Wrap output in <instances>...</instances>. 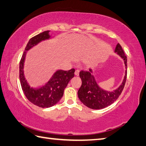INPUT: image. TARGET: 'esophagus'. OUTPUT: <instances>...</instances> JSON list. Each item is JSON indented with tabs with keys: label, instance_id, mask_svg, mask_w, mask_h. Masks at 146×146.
Instances as JSON below:
<instances>
[{
	"label": "esophagus",
	"instance_id": "esophagus-1",
	"mask_svg": "<svg viewBox=\"0 0 146 146\" xmlns=\"http://www.w3.org/2000/svg\"><path fill=\"white\" fill-rule=\"evenodd\" d=\"M79 73H80V70H76L75 71V75L76 76H78L79 75Z\"/></svg>",
	"mask_w": 146,
	"mask_h": 146
}]
</instances>
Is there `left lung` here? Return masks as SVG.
I'll use <instances>...</instances> for the list:
<instances>
[{"label": "left lung", "mask_w": 146, "mask_h": 146, "mask_svg": "<svg viewBox=\"0 0 146 146\" xmlns=\"http://www.w3.org/2000/svg\"><path fill=\"white\" fill-rule=\"evenodd\" d=\"M115 51L123 59L127 69V59L119 43L117 44ZM92 73V70L90 69L89 71H80V77L82 79V84L78 92L79 99L86 107L92 109H101L109 106L115 102L122 94L127 79V70L122 85L116 90L111 92L104 90L99 87Z\"/></svg>", "instance_id": "8db88e82"}]
</instances>
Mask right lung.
I'll return each instance as SVG.
<instances>
[{
  "label": "right lung",
  "instance_id": "right-lung-1",
  "mask_svg": "<svg viewBox=\"0 0 146 146\" xmlns=\"http://www.w3.org/2000/svg\"><path fill=\"white\" fill-rule=\"evenodd\" d=\"M49 31L42 32L30 39L26 45L25 50L19 63V79L24 94L30 102L42 108H48L53 106L60 100L64 94L68 83L75 75V70H58L52 76L46 85L39 88H33L27 83L24 75V63L27 50L36 45L42 40L49 39Z\"/></svg>",
  "mask_w": 146,
  "mask_h": 146
}]
</instances>
